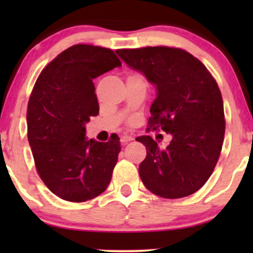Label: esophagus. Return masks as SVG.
Here are the masks:
<instances>
[{"mask_svg":"<svg viewBox=\"0 0 253 253\" xmlns=\"http://www.w3.org/2000/svg\"><path fill=\"white\" fill-rule=\"evenodd\" d=\"M132 139H133V137L129 136V134H122L121 138H120V141H121L122 144H126L127 142L132 141Z\"/></svg>","mask_w":253,"mask_h":253,"instance_id":"1","label":"esophagus"}]
</instances>
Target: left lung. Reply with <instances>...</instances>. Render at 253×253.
Masks as SVG:
<instances>
[{
	"label": "left lung",
	"instance_id": "8db88e82",
	"mask_svg": "<svg viewBox=\"0 0 253 253\" xmlns=\"http://www.w3.org/2000/svg\"><path fill=\"white\" fill-rule=\"evenodd\" d=\"M117 53L157 88L148 129L172 136L164 150L150 136L136 138L147 148L139 165L142 182L163 198L192 195L211 175L223 147L225 119L215 79L198 58L181 48H122Z\"/></svg>",
	"mask_w": 253,
	"mask_h": 253
}]
</instances>
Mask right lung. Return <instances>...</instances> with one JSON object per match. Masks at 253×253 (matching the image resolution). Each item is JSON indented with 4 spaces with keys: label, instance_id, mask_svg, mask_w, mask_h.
Wrapping results in <instances>:
<instances>
[{
    "label": "right lung",
    "instance_id": "right-lung-1",
    "mask_svg": "<svg viewBox=\"0 0 253 253\" xmlns=\"http://www.w3.org/2000/svg\"><path fill=\"white\" fill-rule=\"evenodd\" d=\"M120 66L110 48L73 45L53 58L35 83L28 103V141L38 174L62 200L85 202L110 183L120 138L88 141L85 124L99 114L93 79Z\"/></svg>",
    "mask_w": 253,
    "mask_h": 253
}]
</instances>
